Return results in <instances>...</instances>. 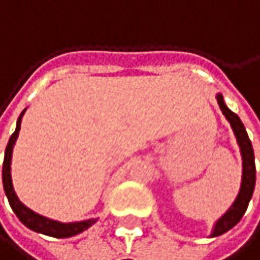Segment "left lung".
<instances>
[{
    "instance_id": "left-lung-1",
    "label": "left lung",
    "mask_w": 260,
    "mask_h": 260,
    "mask_svg": "<svg viewBox=\"0 0 260 260\" xmlns=\"http://www.w3.org/2000/svg\"><path fill=\"white\" fill-rule=\"evenodd\" d=\"M218 99V105L222 111V114L225 115V118L230 121V126L235 133L236 142L241 148V155H242V181H241V189L239 193L235 200V203L232 204V207L216 221L213 232H212V238L219 236L225 232H229L230 229H233L241 218L244 216L248 203L253 197L254 192V184H256V166H254V152H253V146L251 142L248 139V134L245 131V126L241 121V118L227 108V105L224 103V97L221 94H216Z\"/></svg>"
}]
</instances>
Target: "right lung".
<instances>
[{
    "mask_svg": "<svg viewBox=\"0 0 260 260\" xmlns=\"http://www.w3.org/2000/svg\"><path fill=\"white\" fill-rule=\"evenodd\" d=\"M24 112H25V109L21 112V115H19V118L16 121V129H15V133L12 134L9 143H7L6 154H4V163H3V186H4L6 197H7L9 203H10V207L15 212V215L19 218V221L25 227H28L30 230H33V232H38V233H42V235H47V236H53V238H70V236L79 235V233L85 232L86 229H89L97 219H86V221L68 222V224L57 222V221L48 219V218H45L42 215H38L33 210H30L28 207H25L19 201V198L16 197V193H15V189H13V184H12L10 165H12L13 146H15V142H16L18 134H19L21 120H22Z\"/></svg>",
    "mask_w": 260,
    "mask_h": 260,
    "instance_id": "1",
    "label": "right lung"
}]
</instances>
